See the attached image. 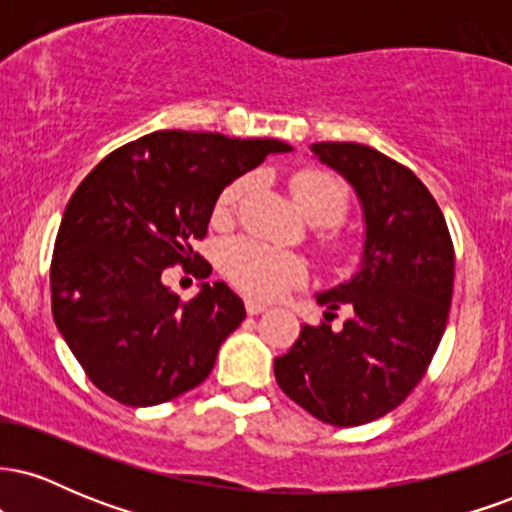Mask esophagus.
<instances>
[{"label":"esophagus","mask_w":512,"mask_h":512,"mask_svg":"<svg viewBox=\"0 0 512 512\" xmlns=\"http://www.w3.org/2000/svg\"><path fill=\"white\" fill-rule=\"evenodd\" d=\"M245 310H248V315H260V313H267L269 305L262 303V301H252V298H248V301H245Z\"/></svg>","instance_id":"34e87169"}]
</instances>
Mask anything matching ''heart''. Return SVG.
I'll return each mask as SVG.
<instances>
[{"instance_id": "obj_1", "label": "heart", "mask_w": 512, "mask_h": 512, "mask_svg": "<svg viewBox=\"0 0 512 512\" xmlns=\"http://www.w3.org/2000/svg\"><path fill=\"white\" fill-rule=\"evenodd\" d=\"M243 180L233 182L219 197L216 214L226 216L243 192ZM291 195L305 219L317 221L320 226H332L346 211V190L337 178L322 170H301L291 178ZM221 267L228 279L240 291L250 296L272 298L286 291L291 284L303 279L305 264L296 252L264 245L260 240L240 238L226 245L221 255Z\"/></svg>"}]
</instances>
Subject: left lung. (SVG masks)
<instances>
[{"mask_svg":"<svg viewBox=\"0 0 512 512\" xmlns=\"http://www.w3.org/2000/svg\"><path fill=\"white\" fill-rule=\"evenodd\" d=\"M310 151L354 187L363 248L349 281L315 293L325 320L349 310L344 325H303L274 358V375L315 419L361 426L399 407L424 378L448 322L455 250L436 199L409 168L356 142Z\"/></svg>","mask_w":512,"mask_h":512,"instance_id":"left-lung-1","label":"left lung"}]
</instances>
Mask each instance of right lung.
Returning <instances> with one entry per match:
<instances>
[{
    "label": "right lung",
    "instance_id": "add662e5",
    "mask_svg": "<svg viewBox=\"0 0 512 512\" xmlns=\"http://www.w3.org/2000/svg\"><path fill=\"white\" fill-rule=\"evenodd\" d=\"M289 151L279 139L158 129L105 156L76 187L52 252V317L98 390L154 407L207 380L245 305L223 281H204L182 303L161 274L195 267L192 245L207 236L221 192Z\"/></svg>",
    "mask_w": 512,
    "mask_h": 512
}]
</instances>
